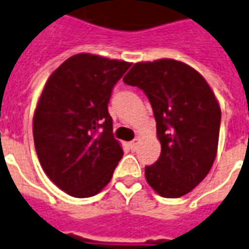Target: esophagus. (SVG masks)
Returning a JSON list of instances; mask_svg holds the SVG:
<instances>
[{"mask_svg": "<svg viewBox=\"0 0 249 249\" xmlns=\"http://www.w3.org/2000/svg\"><path fill=\"white\" fill-rule=\"evenodd\" d=\"M139 142H140V140H139V138H136V139H133L131 143H129V147H131L132 150H136V148H138Z\"/></svg>", "mask_w": 249, "mask_h": 249, "instance_id": "34e87169", "label": "esophagus"}]
</instances>
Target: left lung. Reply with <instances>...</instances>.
I'll return each instance as SVG.
<instances>
[{
    "label": "left lung",
    "instance_id": "1",
    "mask_svg": "<svg viewBox=\"0 0 249 249\" xmlns=\"http://www.w3.org/2000/svg\"><path fill=\"white\" fill-rule=\"evenodd\" d=\"M151 103L160 155L146 180L160 196L180 197L209 174L217 155L221 109L207 82L176 60L138 62L124 77Z\"/></svg>",
    "mask_w": 249,
    "mask_h": 249
}]
</instances>
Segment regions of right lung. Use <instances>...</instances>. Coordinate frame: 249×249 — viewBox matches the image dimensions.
Here are the masks:
<instances>
[{
    "instance_id": "add662e5",
    "label": "right lung",
    "mask_w": 249,
    "mask_h": 249,
    "mask_svg": "<svg viewBox=\"0 0 249 249\" xmlns=\"http://www.w3.org/2000/svg\"><path fill=\"white\" fill-rule=\"evenodd\" d=\"M125 61L76 54L54 71L34 116V143L47 177L71 196L96 195L111 180L123 148L107 110Z\"/></svg>"
}]
</instances>
